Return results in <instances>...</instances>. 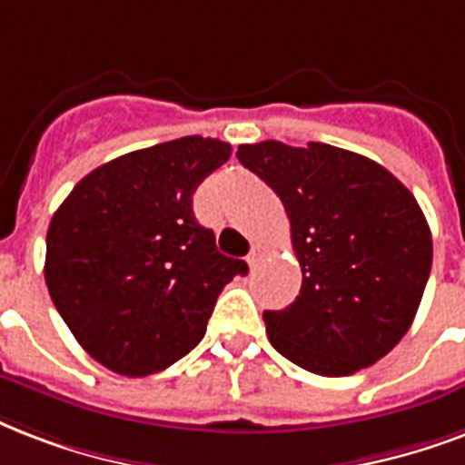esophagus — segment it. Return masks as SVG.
<instances>
[{
	"instance_id": "34e87169",
	"label": "esophagus",
	"mask_w": 465,
	"mask_h": 465,
	"mask_svg": "<svg viewBox=\"0 0 465 465\" xmlns=\"http://www.w3.org/2000/svg\"><path fill=\"white\" fill-rule=\"evenodd\" d=\"M266 254V247L264 244H252V250H250V257H247V262H250V266H257L262 259H264Z\"/></svg>"
}]
</instances>
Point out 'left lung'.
<instances>
[{"label":"left lung","mask_w":465,"mask_h":465,"mask_svg":"<svg viewBox=\"0 0 465 465\" xmlns=\"http://www.w3.org/2000/svg\"><path fill=\"white\" fill-rule=\"evenodd\" d=\"M237 160L272 186L291 221L303 283L264 311L273 349L318 376H351L408 332L431 269V232L415 196L379 162L325 143L264 140Z\"/></svg>","instance_id":"8db88e82"}]
</instances>
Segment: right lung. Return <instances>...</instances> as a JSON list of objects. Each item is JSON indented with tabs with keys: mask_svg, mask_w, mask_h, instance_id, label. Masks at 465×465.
Here are the masks:
<instances>
[{
	"mask_svg": "<svg viewBox=\"0 0 465 465\" xmlns=\"http://www.w3.org/2000/svg\"><path fill=\"white\" fill-rule=\"evenodd\" d=\"M232 147L169 140L82 179L45 237V283L86 354L121 376H150L189 354L242 259L215 247L192 196Z\"/></svg>",
	"mask_w": 465,
	"mask_h": 465,
	"instance_id": "add662e5",
	"label": "right lung"
}]
</instances>
